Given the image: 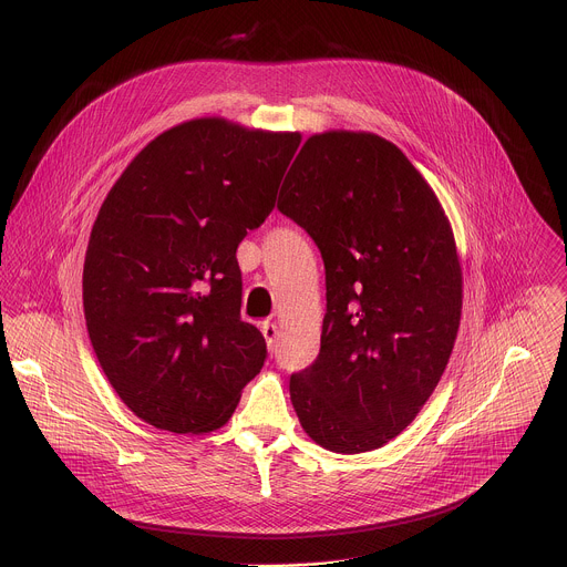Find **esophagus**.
<instances>
[{
	"instance_id": "1",
	"label": "esophagus",
	"mask_w": 567,
	"mask_h": 567,
	"mask_svg": "<svg viewBox=\"0 0 567 567\" xmlns=\"http://www.w3.org/2000/svg\"><path fill=\"white\" fill-rule=\"evenodd\" d=\"M262 334H265V339H267V346H269V350H274V343H276V339H278V326L276 322H262Z\"/></svg>"
}]
</instances>
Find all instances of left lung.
Masks as SVG:
<instances>
[{"instance_id":"left-lung-1","label":"left lung","mask_w":567,"mask_h":567,"mask_svg":"<svg viewBox=\"0 0 567 567\" xmlns=\"http://www.w3.org/2000/svg\"><path fill=\"white\" fill-rule=\"evenodd\" d=\"M278 210L316 241L328 287L320 352L289 379L296 415L322 449H379L417 417L453 352L451 224L394 143L343 130L305 141Z\"/></svg>"}]
</instances>
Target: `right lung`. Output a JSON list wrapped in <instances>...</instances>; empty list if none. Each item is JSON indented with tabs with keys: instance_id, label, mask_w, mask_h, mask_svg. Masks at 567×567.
<instances>
[{
	"instance_id": "1",
	"label": "right lung",
	"mask_w": 567,
	"mask_h": 567,
	"mask_svg": "<svg viewBox=\"0 0 567 567\" xmlns=\"http://www.w3.org/2000/svg\"><path fill=\"white\" fill-rule=\"evenodd\" d=\"M298 145V132L195 118L150 141L105 197L83 271L87 332L116 394L154 429L224 426L262 370L235 251L274 210Z\"/></svg>"
}]
</instances>
